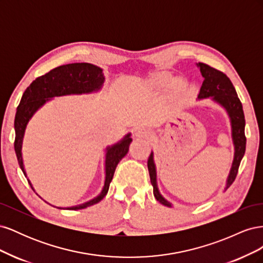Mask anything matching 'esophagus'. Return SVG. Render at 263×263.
Returning <instances> with one entry per match:
<instances>
[{
  "mask_svg": "<svg viewBox=\"0 0 263 263\" xmlns=\"http://www.w3.org/2000/svg\"><path fill=\"white\" fill-rule=\"evenodd\" d=\"M135 137L137 138H147L149 139L151 137V133L147 129H144V128H139L137 129L136 132H135Z\"/></svg>",
  "mask_w": 263,
  "mask_h": 263,
  "instance_id": "obj_1",
  "label": "esophagus"
}]
</instances>
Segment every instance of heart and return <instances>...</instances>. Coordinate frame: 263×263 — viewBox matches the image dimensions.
<instances>
[{"instance_id":"b5f03b06","label":"heart","mask_w":263,"mask_h":263,"mask_svg":"<svg viewBox=\"0 0 263 263\" xmlns=\"http://www.w3.org/2000/svg\"><path fill=\"white\" fill-rule=\"evenodd\" d=\"M173 82V78L170 73L168 72H157L155 74H153L149 79V86L151 89L154 90H165L171 85L172 82ZM172 89L176 92H181L183 89L182 85V81L177 80L174 81L172 84Z\"/></svg>"}]
</instances>
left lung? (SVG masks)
<instances>
[{"label":"left lung","instance_id":"obj_1","mask_svg":"<svg viewBox=\"0 0 263 263\" xmlns=\"http://www.w3.org/2000/svg\"><path fill=\"white\" fill-rule=\"evenodd\" d=\"M197 67L200 68L201 73L204 78L203 84L201 86L200 93H198V99H206V98H213L215 102H217L219 105H221L226 109V112L229 115L230 123H232V137L235 146V157L232 169L227 179L226 190L233 184L235 181L238 169L241 162V159L245 155L246 151V136H245V114L242 109V104L238 98L237 92L235 87L229 80V78L221 71L212 68L211 66L206 65L203 62H198ZM148 170L151 184L154 186V195L156 200L160 202L161 204L171 208V204L164 200L163 196L160 194L157 186V172H156V165L154 162V154H151L148 158Z\"/></svg>","mask_w":263,"mask_h":263}]
</instances>
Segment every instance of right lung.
<instances>
[{"label":"right lung","mask_w":263,"mask_h":263,"mask_svg":"<svg viewBox=\"0 0 263 263\" xmlns=\"http://www.w3.org/2000/svg\"><path fill=\"white\" fill-rule=\"evenodd\" d=\"M103 82H104V76H103L102 69L91 63H69L50 70L48 73L42 77H38L36 80L30 83L24 92L20 105L17 106L16 115H15L14 128H15V141L14 148L16 153L17 161L21 169L26 177L25 169H24L23 158H22V145L24 134H25L26 126L31 116L36 110L42 107L45 103L51 98L61 97V95L69 94H82L99 91ZM132 142L130 134L126 136L117 144L106 148L105 156V182L102 192L94 197L93 200L84 204L67 208V210H82L89 208L102 201L107 194L109 184L112 182L113 176L118 162L128 153V148ZM29 185L31 183L28 180ZM33 189V186H31ZM34 190V189H33ZM59 209V208H58Z\"/></svg>","instance_id":"right-lung-1"}]
</instances>
